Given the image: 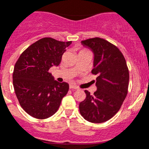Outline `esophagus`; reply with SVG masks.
Listing matches in <instances>:
<instances>
[{
	"label": "esophagus",
	"mask_w": 149,
	"mask_h": 149,
	"mask_svg": "<svg viewBox=\"0 0 149 149\" xmlns=\"http://www.w3.org/2000/svg\"><path fill=\"white\" fill-rule=\"evenodd\" d=\"M70 88L72 90H78L79 89L78 87H77V86H72V85H70Z\"/></svg>",
	"instance_id": "obj_1"
}]
</instances>
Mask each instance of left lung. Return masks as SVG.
<instances>
[{
  "label": "left lung",
  "instance_id": "left-lung-1",
  "mask_svg": "<svg viewBox=\"0 0 149 149\" xmlns=\"http://www.w3.org/2000/svg\"><path fill=\"white\" fill-rule=\"evenodd\" d=\"M81 43L93 52L92 72L98 77L97 90L94 95L85 91L86 98L79 104V111L88 122L104 123L118 112L127 97L130 79L127 62L121 51L103 38H89Z\"/></svg>",
  "mask_w": 149,
  "mask_h": 149
}]
</instances>
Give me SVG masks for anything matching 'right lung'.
<instances>
[{
	"mask_svg": "<svg viewBox=\"0 0 149 149\" xmlns=\"http://www.w3.org/2000/svg\"><path fill=\"white\" fill-rule=\"evenodd\" d=\"M72 42L43 38L22 53L15 64L13 84L19 104L30 116L46 119L57 112L69 84L58 82L48 72L60 64Z\"/></svg>",
	"mask_w": 149,
	"mask_h": 149,
	"instance_id": "obj_1",
	"label": "right lung"
}]
</instances>
